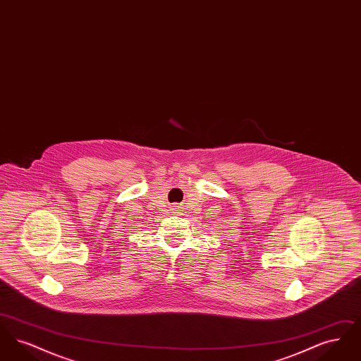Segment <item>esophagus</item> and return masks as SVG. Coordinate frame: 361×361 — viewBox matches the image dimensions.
<instances>
[{"label":"esophagus","mask_w":361,"mask_h":361,"mask_svg":"<svg viewBox=\"0 0 361 361\" xmlns=\"http://www.w3.org/2000/svg\"><path fill=\"white\" fill-rule=\"evenodd\" d=\"M172 211L173 214H180V212H181V208L178 206H173Z\"/></svg>","instance_id":"1"}]
</instances>
